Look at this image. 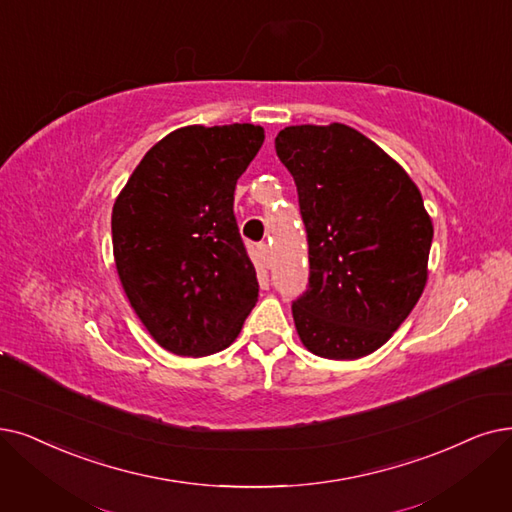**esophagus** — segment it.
I'll list each match as a JSON object with an SVG mask.
<instances>
[{"instance_id": "1", "label": "esophagus", "mask_w": 512, "mask_h": 512, "mask_svg": "<svg viewBox=\"0 0 512 512\" xmlns=\"http://www.w3.org/2000/svg\"><path fill=\"white\" fill-rule=\"evenodd\" d=\"M258 260H260V267L262 269H269L271 267V252H269V245L267 243H260L258 245Z\"/></svg>"}]
</instances>
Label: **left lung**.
Listing matches in <instances>:
<instances>
[{"label":"left lung","mask_w":512,"mask_h":512,"mask_svg":"<svg viewBox=\"0 0 512 512\" xmlns=\"http://www.w3.org/2000/svg\"><path fill=\"white\" fill-rule=\"evenodd\" d=\"M277 157L294 176L309 235V290L294 306L313 355H372L412 313L428 279L433 220L420 189L351 126H288Z\"/></svg>","instance_id":"left-lung-1"}]
</instances>
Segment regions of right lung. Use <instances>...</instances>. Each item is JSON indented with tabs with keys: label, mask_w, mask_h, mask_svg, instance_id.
<instances>
[{
	"label": "right lung",
	"mask_w": 512,
	"mask_h": 512,
	"mask_svg": "<svg viewBox=\"0 0 512 512\" xmlns=\"http://www.w3.org/2000/svg\"><path fill=\"white\" fill-rule=\"evenodd\" d=\"M262 142L264 128L254 124L178 128L140 159L113 203L121 288L153 340L174 355L227 349L258 300L233 195Z\"/></svg>",
	"instance_id": "1"
}]
</instances>
